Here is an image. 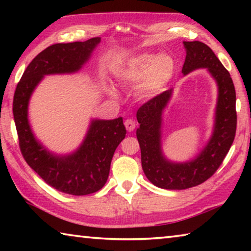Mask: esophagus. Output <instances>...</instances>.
Returning <instances> with one entry per match:
<instances>
[{
  "label": "esophagus",
  "mask_w": 251,
  "mask_h": 251,
  "mask_svg": "<svg viewBox=\"0 0 251 251\" xmlns=\"http://www.w3.org/2000/svg\"><path fill=\"white\" fill-rule=\"evenodd\" d=\"M124 124H125L126 129L128 130V131H133L135 129V127H136V123L133 120H130V118H128V120H126Z\"/></svg>",
  "instance_id": "obj_1"
}]
</instances>
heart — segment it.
<instances>
[{
    "label": "heart",
    "mask_w": 251,
    "mask_h": 251,
    "mask_svg": "<svg viewBox=\"0 0 251 251\" xmlns=\"http://www.w3.org/2000/svg\"><path fill=\"white\" fill-rule=\"evenodd\" d=\"M176 71V62L169 55L144 53L130 57L122 67L120 78L129 85L141 84V93L146 96L158 94L171 82Z\"/></svg>",
    "instance_id": "1"
}]
</instances>
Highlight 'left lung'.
<instances>
[{
    "mask_svg": "<svg viewBox=\"0 0 251 251\" xmlns=\"http://www.w3.org/2000/svg\"><path fill=\"white\" fill-rule=\"evenodd\" d=\"M186 58L181 73L187 75L197 69H206L218 86L214 131L207 145L185 163H174L161 151L163 112L171 100L168 90L146 101L138 108L136 131L142 154V167L151 184L164 189L181 190L202 184L214 175L228 154L236 135V91L229 72L212 50L199 41L184 42Z\"/></svg>",
    "mask_w": 251,
    "mask_h": 251,
    "instance_id": "obj_1",
    "label": "left lung"
}]
</instances>
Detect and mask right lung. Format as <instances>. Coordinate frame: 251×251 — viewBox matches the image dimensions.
Here are the masks:
<instances>
[{
  "mask_svg": "<svg viewBox=\"0 0 251 251\" xmlns=\"http://www.w3.org/2000/svg\"><path fill=\"white\" fill-rule=\"evenodd\" d=\"M100 42V37H93L49 46L29 63L14 93V122L25 161L46 184L74 196L99 192L107 181L113 155L126 135L123 118L93 120L77 150L69 155H55L33 134L27 117L28 101L45 75L78 72Z\"/></svg>",
  "mask_w": 251,
  "mask_h": 251,
  "instance_id": "1",
  "label": "right lung"
}]
</instances>
